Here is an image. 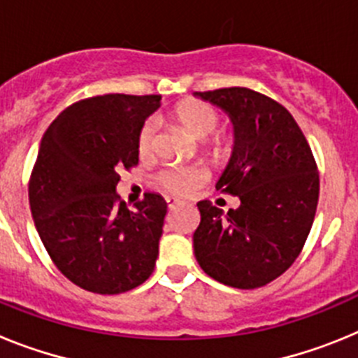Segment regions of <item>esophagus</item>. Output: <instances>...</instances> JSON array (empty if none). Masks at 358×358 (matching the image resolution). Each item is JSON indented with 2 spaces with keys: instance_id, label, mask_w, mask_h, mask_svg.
Instances as JSON below:
<instances>
[{
  "instance_id": "1",
  "label": "esophagus",
  "mask_w": 358,
  "mask_h": 358,
  "mask_svg": "<svg viewBox=\"0 0 358 358\" xmlns=\"http://www.w3.org/2000/svg\"><path fill=\"white\" fill-rule=\"evenodd\" d=\"M179 204H182V201H179L177 197H166V206H169V210H176Z\"/></svg>"
}]
</instances>
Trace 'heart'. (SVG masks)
<instances>
[{
	"instance_id": "obj_1",
	"label": "heart",
	"mask_w": 358,
	"mask_h": 358,
	"mask_svg": "<svg viewBox=\"0 0 358 358\" xmlns=\"http://www.w3.org/2000/svg\"><path fill=\"white\" fill-rule=\"evenodd\" d=\"M172 116L192 138L204 141L215 157L224 156L226 145L222 143V140L218 138L206 140L217 131L218 125V116L213 107L204 102H197V100H186L172 110ZM154 143H156V123L150 120V122H145L138 132V154L141 157H148L154 150ZM157 179L164 189H169L172 194L186 195L199 188L206 176L197 166H170V169H164Z\"/></svg>"
}]
</instances>
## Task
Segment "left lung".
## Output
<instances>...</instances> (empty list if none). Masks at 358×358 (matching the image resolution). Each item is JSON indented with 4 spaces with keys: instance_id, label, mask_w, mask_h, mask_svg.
I'll use <instances>...</instances> for the list:
<instances>
[{
    "instance_id": "8db88e82",
    "label": "left lung",
    "mask_w": 358,
    "mask_h": 358,
    "mask_svg": "<svg viewBox=\"0 0 358 358\" xmlns=\"http://www.w3.org/2000/svg\"><path fill=\"white\" fill-rule=\"evenodd\" d=\"M233 123V150L217 189L240 199L224 213L197 202L194 251L208 276L233 289H258L294 264L314 222L319 173L289 110L248 87L194 93Z\"/></svg>"
}]
</instances>
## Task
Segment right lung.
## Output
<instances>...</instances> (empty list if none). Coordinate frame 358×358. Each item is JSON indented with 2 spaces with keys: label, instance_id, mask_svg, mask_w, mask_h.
<instances>
[{
  "label": "right lung",
  "instance_id": "obj_1",
  "mask_svg": "<svg viewBox=\"0 0 358 358\" xmlns=\"http://www.w3.org/2000/svg\"><path fill=\"white\" fill-rule=\"evenodd\" d=\"M159 94H103L66 107L52 122L31 170L28 199L57 268L80 289L122 294L154 271L166 202L120 201V170L138 163V132Z\"/></svg>",
  "mask_w": 358,
  "mask_h": 358
}]
</instances>
